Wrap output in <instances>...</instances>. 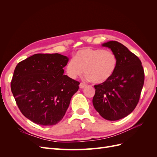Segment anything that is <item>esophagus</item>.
<instances>
[{
	"label": "esophagus",
	"mask_w": 157,
	"mask_h": 157,
	"mask_svg": "<svg viewBox=\"0 0 157 157\" xmlns=\"http://www.w3.org/2000/svg\"><path fill=\"white\" fill-rule=\"evenodd\" d=\"M86 86V84H84V83H82V82H80V85H79V87L80 88H84Z\"/></svg>",
	"instance_id": "obj_1"
}]
</instances>
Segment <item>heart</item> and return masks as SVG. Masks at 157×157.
<instances>
[{
	"label": "heart",
	"instance_id": "heart-1",
	"mask_svg": "<svg viewBox=\"0 0 157 157\" xmlns=\"http://www.w3.org/2000/svg\"><path fill=\"white\" fill-rule=\"evenodd\" d=\"M117 64V57L113 52L86 48L76 52L74 58L68 61L65 69L68 77L73 79L81 76L84 69L88 80L102 84L112 77Z\"/></svg>",
	"mask_w": 157,
	"mask_h": 157
}]
</instances>
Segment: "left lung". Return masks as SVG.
I'll list each match as a JSON object with an SVG mask.
<instances>
[{
    "mask_svg": "<svg viewBox=\"0 0 157 157\" xmlns=\"http://www.w3.org/2000/svg\"><path fill=\"white\" fill-rule=\"evenodd\" d=\"M108 47L117 57L115 73L108 81L94 85L92 99L95 109L103 118L117 121L130 114L139 102L145 74L138 57L117 41H109Z\"/></svg>",
    "mask_w": 157,
    "mask_h": 157,
    "instance_id": "8db88e82",
    "label": "left lung"
}]
</instances>
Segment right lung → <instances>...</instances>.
Listing matches in <instances>:
<instances>
[{"label": "right lung", "mask_w": 157, "mask_h": 157, "mask_svg": "<svg viewBox=\"0 0 157 157\" xmlns=\"http://www.w3.org/2000/svg\"><path fill=\"white\" fill-rule=\"evenodd\" d=\"M68 61L59 54H36L17 65L11 90L28 119L42 126L54 125L62 119L80 84L63 75Z\"/></svg>", "instance_id": "obj_1"}]
</instances>
